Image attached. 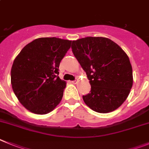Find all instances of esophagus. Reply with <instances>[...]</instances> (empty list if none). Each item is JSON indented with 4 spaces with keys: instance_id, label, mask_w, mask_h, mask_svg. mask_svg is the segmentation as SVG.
<instances>
[{
    "instance_id": "esophagus-1",
    "label": "esophagus",
    "mask_w": 149,
    "mask_h": 149,
    "mask_svg": "<svg viewBox=\"0 0 149 149\" xmlns=\"http://www.w3.org/2000/svg\"><path fill=\"white\" fill-rule=\"evenodd\" d=\"M77 81H78V80H73V81H72V83L73 84H76L77 83Z\"/></svg>"
}]
</instances>
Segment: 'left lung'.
<instances>
[{
	"label": "left lung",
	"instance_id": "1",
	"mask_svg": "<svg viewBox=\"0 0 149 149\" xmlns=\"http://www.w3.org/2000/svg\"><path fill=\"white\" fill-rule=\"evenodd\" d=\"M72 49L86 73L91 92L84 101L96 112L109 113L124 103L133 85V74L126 53L103 37H86L73 40Z\"/></svg>",
	"mask_w": 149,
	"mask_h": 149
}]
</instances>
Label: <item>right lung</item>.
Returning <instances> with one entry per match:
<instances>
[{
    "instance_id": "add662e5",
    "label": "right lung",
    "mask_w": 149,
    "mask_h": 149,
    "mask_svg": "<svg viewBox=\"0 0 149 149\" xmlns=\"http://www.w3.org/2000/svg\"><path fill=\"white\" fill-rule=\"evenodd\" d=\"M72 40L37 38L23 48L11 69L15 95L27 110L37 114L51 112L62 100L66 83L59 77L60 63Z\"/></svg>"
}]
</instances>
